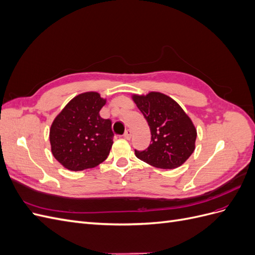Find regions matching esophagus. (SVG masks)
I'll return each mask as SVG.
<instances>
[{
	"label": "esophagus",
	"instance_id": "obj_1",
	"mask_svg": "<svg viewBox=\"0 0 255 255\" xmlns=\"http://www.w3.org/2000/svg\"><path fill=\"white\" fill-rule=\"evenodd\" d=\"M123 136H125L126 139H130V137H132V132H130V129H127Z\"/></svg>",
	"mask_w": 255,
	"mask_h": 255
}]
</instances>
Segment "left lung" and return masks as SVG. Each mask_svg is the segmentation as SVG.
Returning a JSON list of instances; mask_svg holds the SVG:
<instances>
[{"instance_id":"left-lung-1","label":"left lung","mask_w":255,"mask_h":255,"mask_svg":"<svg viewBox=\"0 0 255 255\" xmlns=\"http://www.w3.org/2000/svg\"><path fill=\"white\" fill-rule=\"evenodd\" d=\"M134 102L150 127L151 143L137 158L160 169L183 165L195 151L197 129L174 100L160 92L133 96Z\"/></svg>"}]
</instances>
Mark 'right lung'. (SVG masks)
<instances>
[{"label": "right lung", "mask_w": 255, "mask_h": 255, "mask_svg": "<svg viewBox=\"0 0 255 255\" xmlns=\"http://www.w3.org/2000/svg\"><path fill=\"white\" fill-rule=\"evenodd\" d=\"M105 103L98 92H85L73 98L54 119L51 150L69 170L94 168L109 156L114 138L112 121L99 114Z\"/></svg>", "instance_id": "add662e5"}]
</instances>
